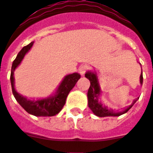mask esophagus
<instances>
[{"instance_id": "34e87169", "label": "esophagus", "mask_w": 153, "mask_h": 153, "mask_svg": "<svg viewBox=\"0 0 153 153\" xmlns=\"http://www.w3.org/2000/svg\"><path fill=\"white\" fill-rule=\"evenodd\" d=\"M79 73L82 74V75H84L86 74V72L90 71V67L88 65H82L81 67H79Z\"/></svg>"}]
</instances>
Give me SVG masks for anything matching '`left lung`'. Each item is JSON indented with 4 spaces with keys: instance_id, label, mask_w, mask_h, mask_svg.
Segmentation results:
<instances>
[{
    "instance_id": "obj_1",
    "label": "left lung",
    "mask_w": 153,
    "mask_h": 153,
    "mask_svg": "<svg viewBox=\"0 0 153 153\" xmlns=\"http://www.w3.org/2000/svg\"><path fill=\"white\" fill-rule=\"evenodd\" d=\"M86 78L90 80L91 82V86L87 92V97H88V106L90 109L93 111V113L95 114L96 116L103 117H109V116H121L122 114H126L132 108L133 105L135 104V102L139 99V98H136L135 100L130 105L126 107L123 110L120 112H114L111 109H108L107 107L105 105H102L101 102H98V96L100 94V88L98 86V79L94 73L92 72H87L85 74ZM140 84L143 83V74L141 73L140 74Z\"/></svg>"
}]
</instances>
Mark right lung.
<instances>
[{
  "label": "right lung",
  "mask_w": 153,
  "mask_h": 153,
  "mask_svg": "<svg viewBox=\"0 0 153 153\" xmlns=\"http://www.w3.org/2000/svg\"><path fill=\"white\" fill-rule=\"evenodd\" d=\"M33 45V42H31L27 46H25L21 49V51L18 53L17 56L13 61L12 70H11V85H12V91L16 100L18 103L30 114H32L34 116H48L51 117L55 116L59 114L60 110L64 106L66 99L68 95V94L71 91L73 87L75 86V84L80 79V74L78 73L68 74L62 80L61 84L59 86L57 92L55 96L50 97V98L41 99V100L32 101L27 99L25 97H23L16 91L14 88V78H13V72L17 66L22 61L23 58L25 57V54L29 51L30 48Z\"/></svg>",
  "instance_id": "right-lung-1"
}]
</instances>
